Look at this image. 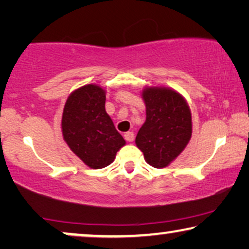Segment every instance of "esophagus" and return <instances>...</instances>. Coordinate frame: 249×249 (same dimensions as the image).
<instances>
[{"label": "esophagus", "mask_w": 249, "mask_h": 249, "mask_svg": "<svg viewBox=\"0 0 249 249\" xmlns=\"http://www.w3.org/2000/svg\"><path fill=\"white\" fill-rule=\"evenodd\" d=\"M124 139L127 142H134L135 139V134L132 131H128L124 134Z\"/></svg>", "instance_id": "34e87169"}]
</instances>
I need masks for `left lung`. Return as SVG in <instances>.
<instances>
[{
    "instance_id": "obj_1",
    "label": "left lung",
    "mask_w": 249,
    "mask_h": 249,
    "mask_svg": "<svg viewBox=\"0 0 249 249\" xmlns=\"http://www.w3.org/2000/svg\"><path fill=\"white\" fill-rule=\"evenodd\" d=\"M146 121L136 145L154 168H164L183 151L192 137V114L181 95L166 88H146Z\"/></svg>"
}]
</instances>
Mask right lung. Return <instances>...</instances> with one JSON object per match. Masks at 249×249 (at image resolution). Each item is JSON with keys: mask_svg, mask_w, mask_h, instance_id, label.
I'll return each instance as SVG.
<instances>
[{"mask_svg": "<svg viewBox=\"0 0 249 249\" xmlns=\"http://www.w3.org/2000/svg\"><path fill=\"white\" fill-rule=\"evenodd\" d=\"M62 132L71 151L91 169L110 165L125 144L105 111L104 90L95 85H86L68 98Z\"/></svg>", "mask_w": 249, "mask_h": 249, "instance_id": "1", "label": "right lung"}]
</instances>
